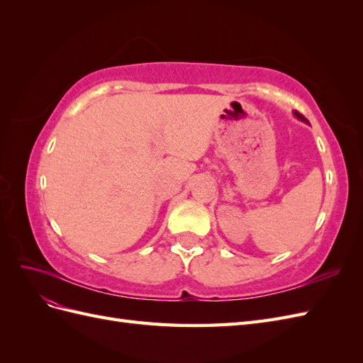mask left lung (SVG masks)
<instances>
[{"instance_id":"obj_1","label":"left lung","mask_w":363,"mask_h":363,"mask_svg":"<svg viewBox=\"0 0 363 363\" xmlns=\"http://www.w3.org/2000/svg\"><path fill=\"white\" fill-rule=\"evenodd\" d=\"M294 116L296 118V119H300V121H303V123H307V124H309V121H307L301 113H298V112H296V111H294Z\"/></svg>"}]
</instances>
